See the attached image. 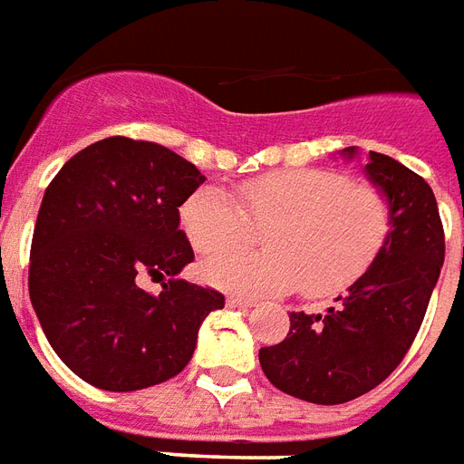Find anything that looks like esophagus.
Instances as JSON below:
<instances>
[{
  "label": "esophagus",
  "mask_w": 464,
  "mask_h": 464,
  "mask_svg": "<svg viewBox=\"0 0 464 464\" xmlns=\"http://www.w3.org/2000/svg\"><path fill=\"white\" fill-rule=\"evenodd\" d=\"M227 304H229V306H237V309H252V306H255V302H252V299L237 296V294H229Z\"/></svg>",
  "instance_id": "1"
}]
</instances>
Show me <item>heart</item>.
Masks as SVG:
<instances>
[{
  "mask_svg": "<svg viewBox=\"0 0 464 464\" xmlns=\"http://www.w3.org/2000/svg\"><path fill=\"white\" fill-rule=\"evenodd\" d=\"M239 202L215 185L182 199L180 227L199 255V272L215 286L242 294L296 289L319 299L343 292L373 265L393 229L391 199L378 185L351 180L334 168H294L239 185ZM266 232L265 256L235 246Z\"/></svg>",
  "mask_w": 464,
  "mask_h": 464,
  "instance_id": "1",
  "label": "heart"
}]
</instances>
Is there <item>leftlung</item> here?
I'll return each mask as SVG.
<instances>
[{"label":"left lung","mask_w":464,"mask_h":464,"mask_svg":"<svg viewBox=\"0 0 464 464\" xmlns=\"http://www.w3.org/2000/svg\"><path fill=\"white\" fill-rule=\"evenodd\" d=\"M343 155L353 158L356 148ZM368 155L366 175L393 208L388 242L324 316L292 311L286 339L259 348L266 378L309 403H348L393 373L418 336L445 262V232L430 185L388 155Z\"/></svg>","instance_id":"8db88e82"}]
</instances>
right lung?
Segmentation results:
<instances>
[{
    "label": "right lung",
    "instance_id": "add662e5",
    "mask_svg": "<svg viewBox=\"0 0 464 464\" xmlns=\"http://www.w3.org/2000/svg\"><path fill=\"white\" fill-rule=\"evenodd\" d=\"M205 175L165 145L113 135L71 158L44 192L29 296L56 356L86 383L128 393L190 363L225 296L178 279L195 259L182 199ZM145 278L163 292L145 293Z\"/></svg>",
    "mask_w": 464,
    "mask_h": 464
}]
</instances>
